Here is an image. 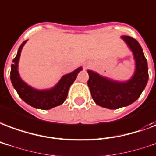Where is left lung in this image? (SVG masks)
<instances>
[{"label":"left lung","instance_id":"obj_1","mask_svg":"<svg viewBox=\"0 0 156 156\" xmlns=\"http://www.w3.org/2000/svg\"><path fill=\"white\" fill-rule=\"evenodd\" d=\"M121 38L132 51L135 60V71L129 80L118 81L91 70L87 71L88 86L94 101L108 109H117L134 103L146 88L149 78L147 61L139 43L130 36L123 35Z\"/></svg>","mask_w":156,"mask_h":156}]
</instances>
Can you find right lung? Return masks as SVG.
I'll return each instance as SVG.
<instances>
[{"mask_svg": "<svg viewBox=\"0 0 156 156\" xmlns=\"http://www.w3.org/2000/svg\"><path fill=\"white\" fill-rule=\"evenodd\" d=\"M27 40L22 43L19 48L16 57L13 60L10 70V80L13 86L17 91L19 96L26 104L39 109H51L64 103L67 97L68 90L82 67L76 69L71 73L64 75L60 80L52 88L45 90H38L30 86L21 79L18 71L19 62L21 51Z\"/></svg>", "mask_w": 156, "mask_h": 156, "instance_id": "add662e5", "label": "right lung"}]
</instances>
